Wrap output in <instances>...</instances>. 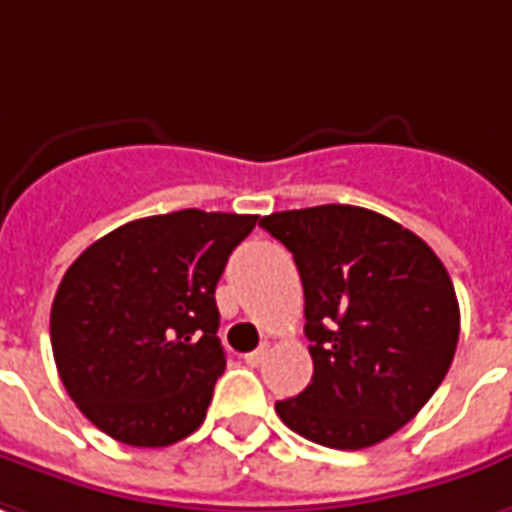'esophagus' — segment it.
<instances>
[{"mask_svg":"<svg viewBox=\"0 0 512 512\" xmlns=\"http://www.w3.org/2000/svg\"><path fill=\"white\" fill-rule=\"evenodd\" d=\"M266 353H269V347L263 344V347H257V350H252L249 356H246V364H252V367H257V364H263V358H266Z\"/></svg>","mask_w":512,"mask_h":512,"instance_id":"1","label":"esophagus"}]
</instances>
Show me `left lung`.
Instances as JSON below:
<instances>
[{
	"mask_svg": "<svg viewBox=\"0 0 512 512\" xmlns=\"http://www.w3.org/2000/svg\"><path fill=\"white\" fill-rule=\"evenodd\" d=\"M260 227L294 255L314 378L274 409L305 440L342 451L406 426L443 384L460 305L440 257L381 212L322 204Z\"/></svg>",
	"mask_w": 512,
	"mask_h": 512,
	"instance_id": "obj_1",
	"label": "left lung"
}]
</instances>
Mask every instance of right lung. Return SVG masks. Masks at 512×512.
<instances>
[{
  "instance_id": "1",
  "label": "right lung",
  "mask_w": 512,
  "mask_h": 512,
  "mask_svg": "<svg viewBox=\"0 0 512 512\" xmlns=\"http://www.w3.org/2000/svg\"><path fill=\"white\" fill-rule=\"evenodd\" d=\"M257 215L179 210L117 227L55 291L50 339L69 398L125 446L162 448L204 423L227 367L215 285Z\"/></svg>"
}]
</instances>
